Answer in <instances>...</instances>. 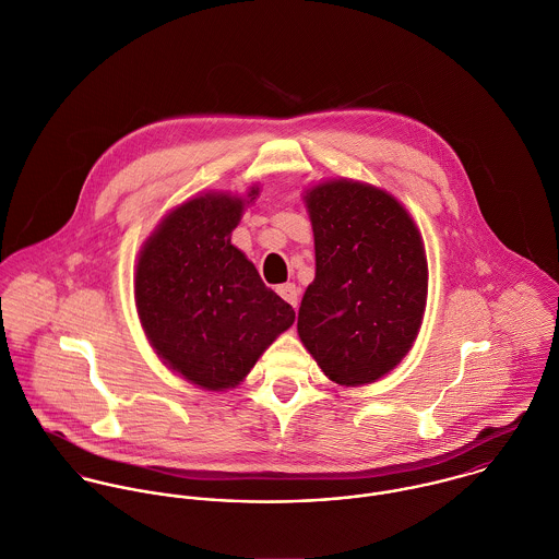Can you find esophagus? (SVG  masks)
I'll use <instances>...</instances> for the list:
<instances>
[{
    "label": "esophagus",
    "instance_id": "1",
    "mask_svg": "<svg viewBox=\"0 0 559 559\" xmlns=\"http://www.w3.org/2000/svg\"><path fill=\"white\" fill-rule=\"evenodd\" d=\"M278 296L285 300V302H289L294 309L298 307V298H300V289L294 285V283H285V285H281L278 289Z\"/></svg>",
    "mask_w": 559,
    "mask_h": 559
}]
</instances>
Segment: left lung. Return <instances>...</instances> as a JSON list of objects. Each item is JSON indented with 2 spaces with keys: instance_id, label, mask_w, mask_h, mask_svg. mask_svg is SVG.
<instances>
[{
  "instance_id": "obj_1",
  "label": "left lung",
  "mask_w": 559,
  "mask_h": 559,
  "mask_svg": "<svg viewBox=\"0 0 559 559\" xmlns=\"http://www.w3.org/2000/svg\"><path fill=\"white\" fill-rule=\"evenodd\" d=\"M307 207L316 281L298 311V335L336 384L373 382L406 356L424 320L421 235L393 197L356 181L316 186Z\"/></svg>"
}]
</instances>
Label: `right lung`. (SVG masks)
Wrapping results in <instances>:
<instances>
[{"label": "right lung", "instance_id": "obj_1", "mask_svg": "<svg viewBox=\"0 0 559 559\" xmlns=\"http://www.w3.org/2000/svg\"><path fill=\"white\" fill-rule=\"evenodd\" d=\"M241 210L226 194L183 203L148 237L135 267V307L151 345L210 391L235 386L296 320L230 243Z\"/></svg>", "mask_w": 559, "mask_h": 559}]
</instances>
